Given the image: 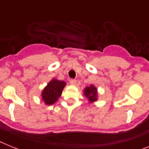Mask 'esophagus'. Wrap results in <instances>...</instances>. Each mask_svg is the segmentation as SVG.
Here are the masks:
<instances>
[{
  "label": "esophagus",
  "mask_w": 149,
  "mask_h": 149,
  "mask_svg": "<svg viewBox=\"0 0 149 149\" xmlns=\"http://www.w3.org/2000/svg\"><path fill=\"white\" fill-rule=\"evenodd\" d=\"M70 84H72V85H75V84H77V80L75 79H71L70 80Z\"/></svg>",
  "instance_id": "obj_1"
}]
</instances>
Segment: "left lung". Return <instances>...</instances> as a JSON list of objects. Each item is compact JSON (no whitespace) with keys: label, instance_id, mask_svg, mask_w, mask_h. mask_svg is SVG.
Instances as JSON below:
<instances>
[{"label":"left lung","instance_id":"8db88e82","mask_svg":"<svg viewBox=\"0 0 149 149\" xmlns=\"http://www.w3.org/2000/svg\"><path fill=\"white\" fill-rule=\"evenodd\" d=\"M84 94H85V96L88 98L89 100L91 102L97 100V89L93 86H92V85L85 89Z\"/></svg>","mask_w":149,"mask_h":149}]
</instances>
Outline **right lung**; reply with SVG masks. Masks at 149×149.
<instances>
[{"label":"right lung","instance_id":"1","mask_svg":"<svg viewBox=\"0 0 149 149\" xmlns=\"http://www.w3.org/2000/svg\"><path fill=\"white\" fill-rule=\"evenodd\" d=\"M65 83L64 81H60L57 79H52L49 83L47 86L42 91V100L45 104L51 105L54 104L61 96Z\"/></svg>","mask_w":149,"mask_h":149}]
</instances>
